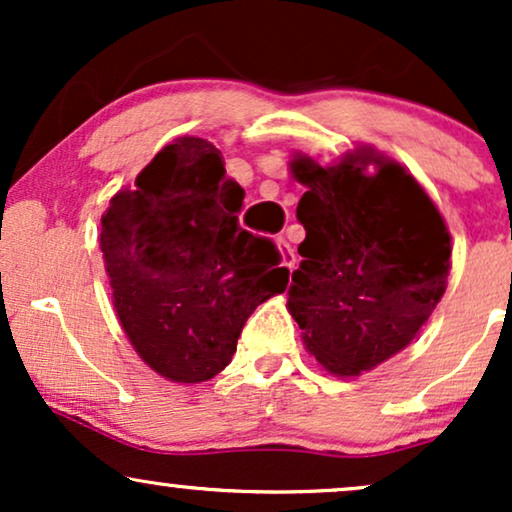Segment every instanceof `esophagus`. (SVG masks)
I'll list each match as a JSON object with an SVG mask.
<instances>
[{
  "label": "esophagus",
  "mask_w": 512,
  "mask_h": 512,
  "mask_svg": "<svg viewBox=\"0 0 512 512\" xmlns=\"http://www.w3.org/2000/svg\"><path fill=\"white\" fill-rule=\"evenodd\" d=\"M276 245H279V250H281V260H284V267H289V269L296 267V252H293L289 240H286L284 236H279V238H276Z\"/></svg>",
  "instance_id": "obj_1"
}]
</instances>
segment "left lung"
<instances>
[{
    "label": "left lung",
    "instance_id": "8db88e82",
    "mask_svg": "<svg viewBox=\"0 0 512 512\" xmlns=\"http://www.w3.org/2000/svg\"><path fill=\"white\" fill-rule=\"evenodd\" d=\"M368 162L379 170L365 173ZM308 190L289 310L334 375H358L402 351L433 313L450 272V233L424 187L395 161L349 156L322 168L298 156Z\"/></svg>",
    "mask_w": 512,
    "mask_h": 512
}]
</instances>
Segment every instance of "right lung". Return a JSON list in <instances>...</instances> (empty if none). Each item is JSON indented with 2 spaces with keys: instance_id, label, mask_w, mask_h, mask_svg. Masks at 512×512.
Segmentation results:
<instances>
[{
  "instance_id": "1",
  "label": "right lung",
  "mask_w": 512,
  "mask_h": 512,
  "mask_svg": "<svg viewBox=\"0 0 512 512\" xmlns=\"http://www.w3.org/2000/svg\"><path fill=\"white\" fill-rule=\"evenodd\" d=\"M243 199L214 144L180 137L101 219L122 330L175 383H202L226 368L248 317L289 284L272 240L240 228Z\"/></svg>"
}]
</instances>
